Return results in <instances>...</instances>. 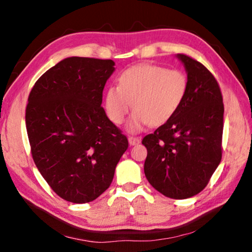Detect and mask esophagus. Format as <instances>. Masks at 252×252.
Masks as SVG:
<instances>
[{
	"label": "esophagus",
	"instance_id": "1",
	"mask_svg": "<svg viewBox=\"0 0 252 252\" xmlns=\"http://www.w3.org/2000/svg\"><path fill=\"white\" fill-rule=\"evenodd\" d=\"M140 141H141V139L138 138V136H129L130 146H136V144L140 143Z\"/></svg>",
	"mask_w": 252,
	"mask_h": 252
}]
</instances>
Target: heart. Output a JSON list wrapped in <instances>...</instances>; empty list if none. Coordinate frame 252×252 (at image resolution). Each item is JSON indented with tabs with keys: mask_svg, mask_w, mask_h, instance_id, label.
<instances>
[{
	"mask_svg": "<svg viewBox=\"0 0 252 252\" xmlns=\"http://www.w3.org/2000/svg\"><path fill=\"white\" fill-rule=\"evenodd\" d=\"M188 92V76L178 69L155 64H140L126 70L119 78V87H111L104 97L110 120L121 125L131 109L134 112L127 130L139 132L150 125L168 122L180 108Z\"/></svg>",
	"mask_w": 252,
	"mask_h": 252,
	"instance_id": "obj_1",
	"label": "heart"
}]
</instances>
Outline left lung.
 <instances>
[{"label":"left lung","instance_id":"obj_1","mask_svg":"<svg viewBox=\"0 0 252 252\" xmlns=\"http://www.w3.org/2000/svg\"><path fill=\"white\" fill-rule=\"evenodd\" d=\"M177 57L188 73V92L176 114L143 138L144 174L165 197L187 199L207 187L222 158L224 108L211 72L189 55Z\"/></svg>","mask_w":252,"mask_h":252}]
</instances>
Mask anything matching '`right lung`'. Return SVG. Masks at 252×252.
I'll return each instance as SVG.
<instances>
[{"label": "right lung", "instance_id": "right-lung-1", "mask_svg": "<svg viewBox=\"0 0 252 252\" xmlns=\"http://www.w3.org/2000/svg\"><path fill=\"white\" fill-rule=\"evenodd\" d=\"M113 71L112 60L66 58L30 92L25 123L34 163L66 201L90 202L103 193L129 147L101 106Z\"/></svg>", "mask_w": 252, "mask_h": 252}]
</instances>
